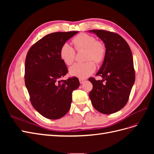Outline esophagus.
Instances as JSON below:
<instances>
[{
    "mask_svg": "<svg viewBox=\"0 0 154 154\" xmlns=\"http://www.w3.org/2000/svg\"><path fill=\"white\" fill-rule=\"evenodd\" d=\"M79 81H80V83H83V82H84L85 81V79L80 78H79Z\"/></svg>",
    "mask_w": 154,
    "mask_h": 154,
    "instance_id": "esophagus-1",
    "label": "esophagus"
}]
</instances>
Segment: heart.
<instances>
[{
  "instance_id": "1",
  "label": "heart",
  "mask_w": 154,
  "mask_h": 154,
  "mask_svg": "<svg viewBox=\"0 0 154 154\" xmlns=\"http://www.w3.org/2000/svg\"><path fill=\"white\" fill-rule=\"evenodd\" d=\"M74 48L77 51L85 49V60L84 63H76L69 69L71 75L84 78L95 71L96 64L101 63L106 56V46L101 41L96 40L94 36L86 33H80L72 40ZM60 57L63 62L70 66L75 58L76 51L69 43H64L59 51Z\"/></svg>"
}]
</instances>
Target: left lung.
<instances>
[{"mask_svg":"<svg viewBox=\"0 0 154 154\" xmlns=\"http://www.w3.org/2000/svg\"><path fill=\"white\" fill-rule=\"evenodd\" d=\"M89 31L103 42L106 49L103 63L96 74L103 80L88 79L93 85L89 97L100 112L113 114L127 104L135 82L132 54L127 42L118 33L101 29Z\"/></svg>","mask_w":154,"mask_h":154,"instance_id":"obj_1","label":"left lung"}]
</instances>
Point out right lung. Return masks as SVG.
<instances>
[{"label":"right lung","mask_w":154,"mask_h":154,"mask_svg":"<svg viewBox=\"0 0 154 154\" xmlns=\"http://www.w3.org/2000/svg\"><path fill=\"white\" fill-rule=\"evenodd\" d=\"M78 31L56 32L44 36L27 52L25 84L35 110L49 119L62 118L69 110L72 92L80 85L76 77L60 80L68 69L60 57L63 44Z\"/></svg>","instance_id":"right-lung-1"}]
</instances>
